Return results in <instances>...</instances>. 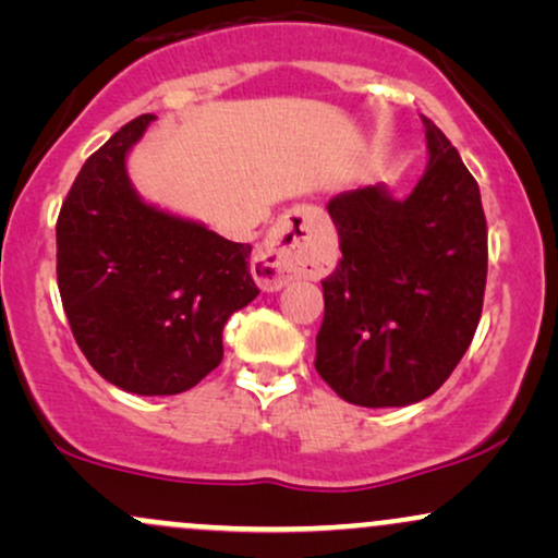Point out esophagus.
Segmentation results:
<instances>
[{"instance_id": "esophagus-1", "label": "esophagus", "mask_w": 558, "mask_h": 558, "mask_svg": "<svg viewBox=\"0 0 558 558\" xmlns=\"http://www.w3.org/2000/svg\"><path fill=\"white\" fill-rule=\"evenodd\" d=\"M323 226V209L296 207L272 228L270 241L252 262V275L262 291H278L291 280L317 278Z\"/></svg>"}]
</instances>
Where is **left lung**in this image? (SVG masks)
I'll return each instance as SVG.
<instances>
[{
	"instance_id": "8db88e82",
	"label": "left lung",
	"mask_w": 558,
	"mask_h": 558,
	"mask_svg": "<svg viewBox=\"0 0 558 558\" xmlns=\"http://www.w3.org/2000/svg\"><path fill=\"white\" fill-rule=\"evenodd\" d=\"M425 175L407 198L386 185L328 202L341 259L323 280L319 377L356 407L433 396L475 338L488 278L477 181L433 120Z\"/></svg>"
}]
</instances>
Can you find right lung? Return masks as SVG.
<instances>
[{
	"label": "right lung",
	"mask_w": 558,
	"mask_h": 558,
	"mask_svg": "<svg viewBox=\"0 0 558 558\" xmlns=\"http://www.w3.org/2000/svg\"><path fill=\"white\" fill-rule=\"evenodd\" d=\"M141 114L86 159L57 217V286L88 364L138 396H175L222 362V328L257 299L248 243L162 213L133 191Z\"/></svg>",
	"instance_id": "right-lung-1"
}]
</instances>
